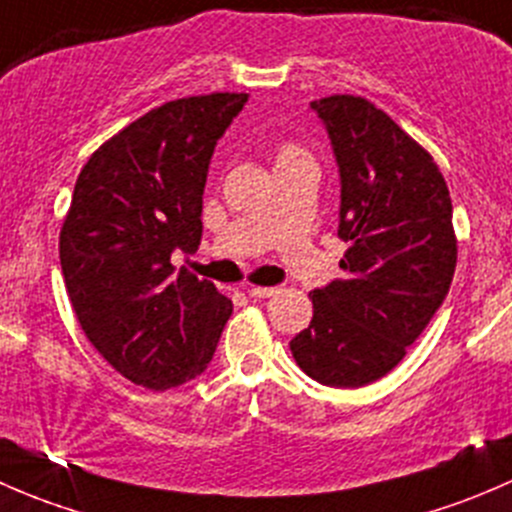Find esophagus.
Returning <instances> with one entry per match:
<instances>
[{
  "label": "esophagus",
  "mask_w": 512,
  "mask_h": 512,
  "mask_svg": "<svg viewBox=\"0 0 512 512\" xmlns=\"http://www.w3.org/2000/svg\"><path fill=\"white\" fill-rule=\"evenodd\" d=\"M247 294L252 299H267V297H275L277 287H247Z\"/></svg>",
  "instance_id": "34e87169"
}]
</instances>
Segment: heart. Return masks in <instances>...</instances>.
Returning <instances> with one entry per match:
<instances>
[{
  "mask_svg": "<svg viewBox=\"0 0 512 512\" xmlns=\"http://www.w3.org/2000/svg\"><path fill=\"white\" fill-rule=\"evenodd\" d=\"M294 156H304V153L299 151V148H294V146H282V148H280V156H277V160H282V158H294Z\"/></svg>",
  "mask_w": 512,
  "mask_h": 512,
  "instance_id": "b5f03b06",
  "label": "heart"
}]
</instances>
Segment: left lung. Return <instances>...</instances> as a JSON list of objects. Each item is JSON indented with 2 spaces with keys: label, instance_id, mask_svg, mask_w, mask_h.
I'll return each mask as SVG.
<instances>
[{
  "label": "left lung",
  "instance_id": "left-lung-1",
  "mask_svg": "<svg viewBox=\"0 0 512 512\" xmlns=\"http://www.w3.org/2000/svg\"><path fill=\"white\" fill-rule=\"evenodd\" d=\"M342 178V280L309 292L312 322L289 342L299 369L337 389L389 374L446 299L456 272L448 185L436 160L361 96L312 101Z\"/></svg>",
  "mask_w": 512,
  "mask_h": 512
}]
</instances>
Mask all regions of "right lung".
Wrapping results in <instances>:
<instances>
[{
    "label": "right lung",
    "mask_w": 512,
    "mask_h": 512,
    "mask_svg": "<svg viewBox=\"0 0 512 512\" xmlns=\"http://www.w3.org/2000/svg\"><path fill=\"white\" fill-rule=\"evenodd\" d=\"M247 94L168 101L108 138L81 168L59 235L66 292L86 339L121 376L165 391L208 369L232 302L175 275L203 235L215 143Z\"/></svg>",
    "instance_id": "right-lung-1"
}]
</instances>
